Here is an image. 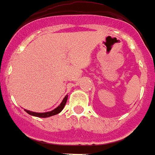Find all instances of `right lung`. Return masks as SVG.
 <instances>
[{
  "mask_svg": "<svg viewBox=\"0 0 155 155\" xmlns=\"http://www.w3.org/2000/svg\"><path fill=\"white\" fill-rule=\"evenodd\" d=\"M67 100H68V95L65 96V97L64 98V100L62 101V102L60 103V105L58 107H56L55 109H54L51 111H48V112H42V113H39V112H34V111H30V110H25L26 111L27 113L30 114L31 116H36V117H40V118H46V117H49V116H54V115H57V114L60 113L61 111L63 110L64 107H65V104L67 102Z\"/></svg>",
  "mask_w": 155,
  "mask_h": 155,
  "instance_id": "right-lung-1",
  "label": "right lung"
}]
</instances>
